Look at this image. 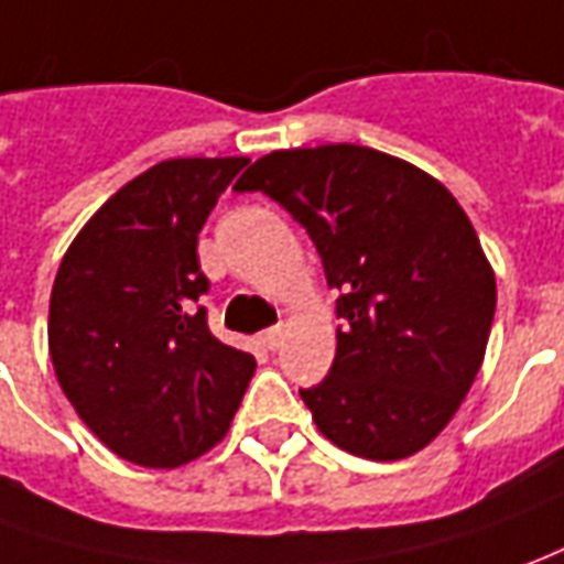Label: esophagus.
<instances>
[{"mask_svg": "<svg viewBox=\"0 0 564 564\" xmlns=\"http://www.w3.org/2000/svg\"><path fill=\"white\" fill-rule=\"evenodd\" d=\"M260 340H263V347L267 349H279L282 347V328L275 325V328H270V332H263V337H260Z\"/></svg>", "mask_w": 564, "mask_h": 564, "instance_id": "esophagus-1", "label": "esophagus"}]
</instances>
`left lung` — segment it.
Segmentation results:
<instances>
[{
	"mask_svg": "<svg viewBox=\"0 0 564 564\" xmlns=\"http://www.w3.org/2000/svg\"><path fill=\"white\" fill-rule=\"evenodd\" d=\"M289 212L337 297L328 378L301 390L337 448L402 460L448 426L479 375L495 270L467 212L405 159L356 143L275 150L236 181Z\"/></svg>",
	"mask_w": 564,
	"mask_h": 564,
	"instance_id": "8db88e82",
	"label": "left lung"
}]
</instances>
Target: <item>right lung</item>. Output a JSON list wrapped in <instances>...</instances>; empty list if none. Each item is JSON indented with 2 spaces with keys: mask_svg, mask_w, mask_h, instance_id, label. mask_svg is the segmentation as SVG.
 <instances>
[{
  "mask_svg": "<svg viewBox=\"0 0 564 564\" xmlns=\"http://www.w3.org/2000/svg\"><path fill=\"white\" fill-rule=\"evenodd\" d=\"M245 156L165 159L97 208L57 267L48 352L82 423L122 460L174 469L230 430L254 356L208 332L196 242Z\"/></svg>",
  "mask_w": 564,
  "mask_h": 564,
  "instance_id": "obj_1",
  "label": "right lung"
}]
</instances>
